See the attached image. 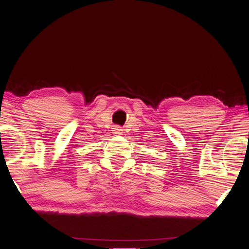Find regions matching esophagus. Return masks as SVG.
Instances as JSON below:
<instances>
[{
	"instance_id": "34e87169",
	"label": "esophagus",
	"mask_w": 249,
	"mask_h": 249,
	"mask_svg": "<svg viewBox=\"0 0 249 249\" xmlns=\"http://www.w3.org/2000/svg\"><path fill=\"white\" fill-rule=\"evenodd\" d=\"M122 131H124V130H122V128L119 127V125H114V127L112 128V133H113V135H116V136L121 135Z\"/></svg>"
}]
</instances>
